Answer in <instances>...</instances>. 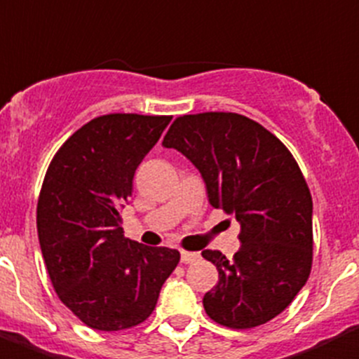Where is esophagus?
Listing matches in <instances>:
<instances>
[{"label":"esophagus","mask_w":359,"mask_h":359,"mask_svg":"<svg viewBox=\"0 0 359 359\" xmlns=\"http://www.w3.org/2000/svg\"><path fill=\"white\" fill-rule=\"evenodd\" d=\"M198 258H201V255L191 253V251H182V253H180V260H182V264H193V262H197Z\"/></svg>","instance_id":"34e87169"}]
</instances>
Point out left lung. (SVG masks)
I'll return each instance as SVG.
<instances>
[{"mask_svg": "<svg viewBox=\"0 0 359 359\" xmlns=\"http://www.w3.org/2000/svg\"><path fill=\"white\" fill-rule=\"evenodd\" d=\"M162 146L186 155L210 204L240 222L233 260L202 251L218 269V283L202 300L205 314L229 329L278 316L313 266V198L291 151L257 121L231 111L180 115Z\"/></svg>", "mask_w": 359, "mask_h": 359, "instance_id": "left-lung-1", "label": "left lung"}]
</instances>
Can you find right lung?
Masks as SVG:
<instances>
[{
  "mask_svg": "<svg viewBox=\"0 0 359 359\" xmlns=\"http://www.w3.org/2000/svg\"><path fill=\"white\" fill-rule=\"evenodd\" d=\"M170 115L108 114L57 149L37 198V235L59 300L85 325L123 330L148 320L177 249L124 236L121 208Z\"/></svg>",
  "mask_w": 359,
  "mask_h": 359,
  "instance_id": "obj_1",
  "label": "right lung"
}]
</instances>
